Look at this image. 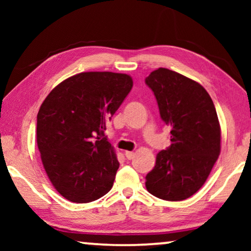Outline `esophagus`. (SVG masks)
Here are the masks:
<instances>
[{
	"label": "esophagus",
	"instance_id": "obj_1",
	"mask_svg": "<svg viewBox=\"0 0 251 251\" xmlns=\"http://www.w3.org/2000/svg\"><path fill=\"white\" fill-rule=\"evenodd\" d=\"M125 155L126 156V159H128V160H132L133 157H135V153H133V152H129V151H126V152L125 153Z\"/></svg>",
	"mask_w": 251,
	"mask_h": 251
}]
</instances>
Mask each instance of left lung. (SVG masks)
I'll list each match as a JSON object with an SVG mask.
<instances>
[{"mask_svg": "<svg viewBox=\"0 0 251 251\" xmlns=\"http://www.w3.org/2000/svg\"><path fill=\"white\" fill-rule=\"evenodd\" d=\"M145 83L171 129V145L157 153L146 175V188L162 200H185L205 183L221 153L217 112L205 89L177 72L161 67Z\"/></svg>", "mask_w": 251, "mask_h": 251, "instance_id": "left-lung-1", "label": "left lung"}]
</instances>
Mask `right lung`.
I'll return each instance as SVG.
<instances>
[{
  "label": "right lung",
  "instance_id": "add662e5",
  "mask_svg": "<svg viewBox=\"0 0 251 251\" xmlns=\"http://www.w3.org/2000/svg\"><path fill=\"white\" fill-rule=\"evenodd\" d=\"M131 88L126 74L85 72L58 84L41 105V160L53 187L71 202L88 203L111 191L120 163L104 130Z\"/></svg>",
  "mask_w": 251,
  "mask_h": 251
}]
</instances>
